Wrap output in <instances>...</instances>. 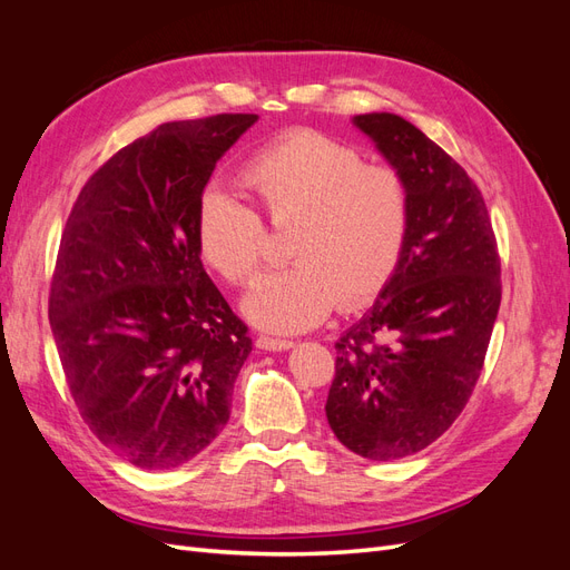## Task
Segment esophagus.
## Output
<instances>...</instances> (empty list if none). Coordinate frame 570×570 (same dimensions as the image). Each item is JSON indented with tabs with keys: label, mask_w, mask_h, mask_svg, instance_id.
<instances>
[{
	"label": "esophagus",
	"mask_w": 570,
	"mask_h": 570,
	"mask_svg": "<svg viewBox=\"0 0 570 570\" xmlns=\"http://www.w3.org/2000/svg\"><path fill=\"white\" fill-rule=\"evenodd\" d=\"M256 347H258V350H264V352H287V350L295 347V342H292V340H278V337H266V335H262V337H256Z\"/></svg>",
	"instance_id": "34e87169"
}]
</instances>
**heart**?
I'll use <instances>...</instances> for the list:
<instances>
[{
  "instance_id": "heart-1",
  "label": "heart",
  "mask_w": 570,
  "mask_h": 570,
  "mask_svg": "<svg viewBox=\"0 0 570 570\" xmlns=\"http://www.w3.org/2000/svg\"><path fill=\"white\" fill-rule=\"evenodd\" d=\"M243 185L275 226L295 220L287 256L243 299L245 316L271 333H302L340 304H371L400 266L411 197L404 178L318 130L299 128L266 145L243 168ZM195 243L202 262L233 285L247 283L264 256V226L223 187L197 202Z\"/></svg>"
}]
</instances>
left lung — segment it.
Returning <instances> with one entry per match:
<instances>
[{
  "instance_id": "1",
  "label": "left lung",
  "mask_w": 570,
  "mask_h": 570,
  "mask_svg": "<svg viewBox=\"0 0 570 570\" xmlns=\"http://www.w3.org/2000/svg\"><path fill=\"white\" fill-rule=\"evenodd\" d=\"M352 124L406 183L411 228L392 281L335 342L325 416L371 461L411 456L450 428L478 383L502 302L485 199L469 174L406 118Z\"/></svg>"
}]
</instances>
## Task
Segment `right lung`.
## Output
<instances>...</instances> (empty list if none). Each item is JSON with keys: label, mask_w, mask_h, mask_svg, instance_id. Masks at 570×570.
<instances>
[{"label": "right lung", "mask_w": 570, "mask_h": 570, "mask_svg": "<svg viewBox=\"0 0 570 570\" xmlns=\"http://www.w3.org/2000/svg\"><path fill=\"white\" fill-rule=\"evenodd\" d=\"M256 118L161 124L85 183L66 220L51 333L82 421L137 469L187 463L230 419L252 340L202 266L195 216Z\"/></svg>", "instance_id": "obj_1"}]
</instances>
